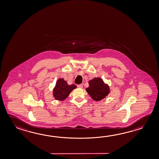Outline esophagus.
Masks as SVG:
<instances>
[{"label":"esophagus","instance_id":"obj_1","mask_svg":"<svg viewBox=\"0 0 159 159\" xmlns=\"http://www.w3.org/2000/svg\"><path fill=\"white\" fill-rule=\"evenodd\" d=\"M78 88H83V84H79V85H78Z\"/></svg>","mask_w":159,"mask_h":159}]
</instances>
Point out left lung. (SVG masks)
I'll return each instance as SVG.
<instances>
[{"instance_id": "left-lung-1", "label": "left lung", "mask_w": 159, "mask_h": 159, "mask_svg": "<svg viewBox=\"0 0 159 159\" xmlns=\"http://www.w3.org/2000/svg\"><path fill=\"white\" fill-rule=\"evenodd\" d=\"M88 83L89 87L86 88V91L90 97L97 102L104 99L110 93L109 85L101 78H93Z\"/></svg>"}]
</instances>
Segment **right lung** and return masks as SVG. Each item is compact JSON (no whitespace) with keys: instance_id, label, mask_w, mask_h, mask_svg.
<instances>
[{"instance_id":"obj_1","label":"right lung","mask_w":159,"mask_h":159,"mask_svg":"<svg viewBox=\"0 0 159 159\" xmlns=\"http://www.w3.org/2000/svg\"><path fill=\"white\" fill-rule=\"evenodd\" d=\"M77 88L76 85H68L67 82L62 78H60L56 81V84L53 89V96L54 99L63 101L66 99L72 90Z\"/></svg>"}]
</instances>
